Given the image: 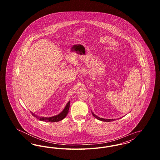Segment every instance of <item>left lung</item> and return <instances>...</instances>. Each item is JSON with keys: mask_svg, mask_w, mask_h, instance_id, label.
Returning a JSON list of instances; mask_svg holds the SVG:
<instances>
[{"mask_svg": "<svg viewBox=\"0 0 160 160\" xmlns=\"http://www.w3.org/2000/svg\"><path fill=\"white\" fill-rule=\"evenodd\" d=\"M92 115L97 119H98L99 121H104V122H111V121H113L114 120H115V119H104V118H99L98 116H97V115L94 114L92 112Z\"/></svg>", "mask_w": 160, "mask_h": 160, "instance_id": "left-lung-1", "label": "left lung"}]
</instances>
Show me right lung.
<instances>
[{
  "label": "right lung",
  "instance_id": "right-lung-1",
  "mask_svg": "<svg viewBox=\"0 0 160 160\" xmlns=\"http://www.w3.org/2000/svg\"><path fill=\"white\" fill-rule=\"evenodd\" d=\"M69 104H70V101H69L68 103L67 104V105L65 107V108H63V110L59 114L52 116V117L47 118V117H44V116H40L37 114H35V113H32V112H31V113L32 114V116H33L37 119H39V121H41L46 122H59V121H61V120L63 119L67 116V115L68 113Z\"/></svg>",
  "mask_w": 160,
  "mask_h": 160
}]
</instances>
